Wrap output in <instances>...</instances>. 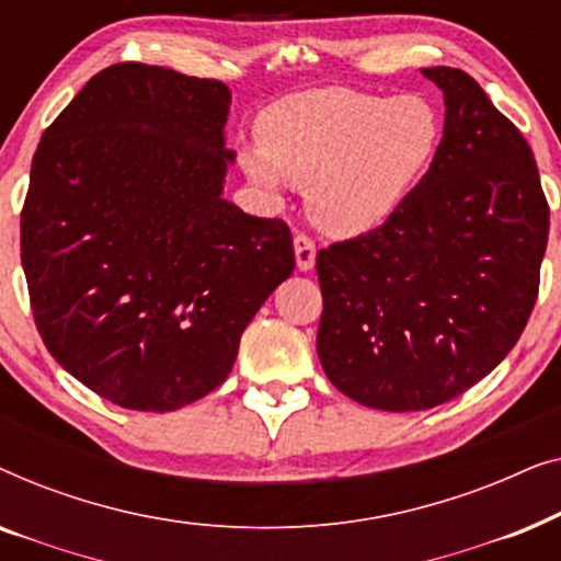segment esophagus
<instances>
[{"mask_svg":"<svg viewBox=\"0 0 561 561\" xmlns=\"http://www.w3.org/2000/svg\"><path fill=\"white\" fill-rule=\"evenodd\" d=\"M294 250H296L298 271H311L313 263H317V242H313L309 234L298 232L294 237Z\"/></svg>","mask_w":561,"mask_h":561,"instance_id":"obj_1","label":"esophagus"}]
</instances>
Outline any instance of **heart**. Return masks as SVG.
I'll return each instance as SVG.
<instances>
[{"instance_id": "b5f03b06", "label": "heart", "mask_w": 561, "mask_h": 561, "mask_svg": "<svg viewBox=\"0 0 561 561\" xmlns=\"http://www.w3.org/2000/svg\"><path fill=\"white\" fill-rule=\"evenodd\" d=\"M260 150L242 165L265 194L286 179L329 234L382 225L424 181L444 142V114L424 94L309 89L283 96L257 122Z\"/></svg>"}]
</instances>
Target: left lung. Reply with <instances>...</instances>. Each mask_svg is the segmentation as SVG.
I'll use <instances>...</instances> for the list:
<instances>
[{
	"mask_svg": "<svg viewBox=\"0 0 561 561\" xmlns=\"http://www.w3.org/2000/svg\"><path fill=\"white\" fill-rule=\"evenodd\" d=\"M444 142L413 194L370 232L319 250L317 352L327 378L380 411H426L485 378L539 296L549 204L518 127L459 68Z\"/></svg>",
	"mask_w": 561,
	"mask_h": 561,
	"instance_id": "left-lung-1",
	"label": "left lung"
}]
</instances>
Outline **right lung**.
Returning <instances> with one entry per match:
<instances>
[{
  "label": "right lung",
  "mask_w": 561,
  "mask_h": 561,
  "mask_svg": "<svg viewBox=\"0 0 561 561\" xmlns=\"http://www.w3.org/2000/svg\"><path fill=\"white\" fill-rule=\"evenodd\" d=\"M229 104L217 79L127 60L91 76L35 150L20 214L35 327L122 409L175 411L219 388L296 267L286 221L221 198Z\"/></svg>",
  "instance_id": "right-lung-1"
}]
</instances>
